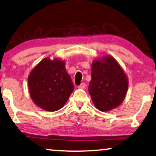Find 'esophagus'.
Masks as SVG:
<instances>
[{
  "instance_id": "1",
  "label": "esophagus",
  "mask_w": 156,
  "mask_h": 156,
  "mask_svg": "<svg viewBox=\"0 0 156 156\" xmlns=\"http://www.w3.org/2000/svg\"><path fill=\"white\" fill-rule=\"evenodd\" d=\"M78 88H81V89L85 88V83H82L80 85H78Z\"/></svg>"
}]
</instances>
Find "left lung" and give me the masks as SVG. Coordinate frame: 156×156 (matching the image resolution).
Instances as JSON below:
<instances>
[{
    "instance_id": "8db88e82",
    "label": "left lung",
    "mask_w": 156,
    "mask_h": 156,
    "mask_svg": "<svg viewBox=\"0 0 156 156\" xmlns=\"http://www.w3.org/2000/svg\"><path fill=\"white\" fill-rule=\"evenodd\" d=\"M91 77L88 90L98 109L109 111L121 104L128 89V80L115 58L105 56L94 61Z\"/></svg>"
}]
</instances>
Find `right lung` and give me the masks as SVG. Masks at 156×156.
<instances>
[{
	"label": "right lung",
	"instance_id": "obj_1",
	"mask_svg": "<svg viewBox=\"0 0 156 156\" xmlns=\"http://www.w3.org/2000/svg\"><path fill=\"white\" fill-rule=\"evenodd\" d=\"M30 96L37 106L47 111L60 109L74 89L72 80L66 71L65 63L58 59H43L28 78Z\"/></svg>",
	"mask_w": 156,
	"mask_h": 156
}]
</instances>
